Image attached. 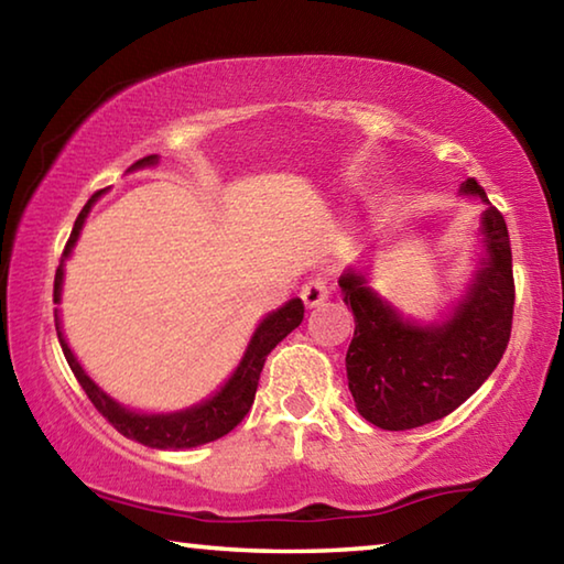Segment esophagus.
Instances as JSON below:
<instances>
[{"mask_svg":"<svg viewBox=\"0 0 564 564\" xmlns=\"http://www.w3.org/2000/svg\"><path fill=\"white\" fill-rule=\"evenodd\" d=\"M326 299H328V283L323 279H311L301 289V301L305 308H318Z\"/></svg>","mask_w":564,"mask_h":564,"instance_id":"34e87169","label":"esophagus"}]
</instances>
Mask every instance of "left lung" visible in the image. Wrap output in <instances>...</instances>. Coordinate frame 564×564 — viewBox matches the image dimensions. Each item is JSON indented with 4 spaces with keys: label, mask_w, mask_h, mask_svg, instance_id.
Masks as SVG:
<instances>
[{
    "label": "left lung",
    "mask_w": 564,
    "mask_h": 564,
    "mask_svg": "<svg viewBox=\"0 0 564 564\" xmlns=\"http://www.w3.org/2000/svg\"><path fill=\"white\" fill-rule=\"evenodd\" d=\"M460 196L485 204L477 228L475 271L443 318L405 316L373 289L370 259L338 279L356 330L346 356L348 388L358 413L383 431H410L463 405L498 368L512 328V251L502 214L485 188L467 178Z\"/></svg>",
    "instance_id": "8db88e82"
}]
</instances>
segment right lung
Returning a JSON list of instances; mask_svg holds the SVG:
<instances>
[{"mask_svg": "<svg viewBox=\"0 0 564 564\" xmlns=\"http://www.w3.org/2000/svg\"><path fill=\"white\" fill-rule=\"evenodd\" d=\"M156 164H159L156 154L144 156L129 171L149 169ZM104 194H107V188L97 191V194L87 202V206L82 208V214L76 216L72 236L69 241H66V248L62 253V263L59 269H56L54 303H62L64 265L72 259L74 246L79 241L82 228L87 224L94 204H97ZM301 321H303L301 299L285 301L281 308L265 313V316L259 321V326H256L251 340H248V346L243 350L241 360H238V366L234 368V373L228 376L224 380V386H218L212 395L198 400V403L188 408L171 410V413H147V410H137L119 403L117 398H111L107 390L99 388L97 380L84 370L79 358H76L74 350L69 348V340H66L64 326H62V311L59 308L54 311L56 336H59L64 358L69 362L72 373L76 376V380H79V386L84 388V393L89 395L94 408H97L121 435H127L129 441H137L147 447H156V451H191V447L214 443L226 433H231L253 405L265 356H269V352L279 346V343L289 336L293 328H299Z\"/></svg>", "mask_w": 564, "mask_h": 564, "instance_id": "add662e5", "label": "right lung"}]
</instances>
